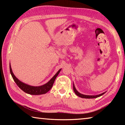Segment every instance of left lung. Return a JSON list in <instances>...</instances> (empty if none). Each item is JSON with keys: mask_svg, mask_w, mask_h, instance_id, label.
<instances>
[{"mask_svg": "<svg viewBox=\"0 0 125 125\" xmlns=\"http://www.w3.org/2000/svg\"><path fill=\"white\" fill-rule=\"evenodd\" d=\"M73 90L75 94L77 95V96L80 97V98H85V99H93V98H98V97L100 96L101 95H103V94H104L105 93H103L102 94H99V95H84V94H80V93H79L76 89L75 88V86L73 84Z\"/></svg>", "mask_w": 125, "mask_h": 125, "instance_id": "obj_1", "label": "left lung"}]
</instances>
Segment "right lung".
Wrapping results in <instances>:
<instances>
[{"label":"right lung","mask_w":125,"mask_h":125,"mask_svg":"<svg viewBox=\"0 0 125 125\" xmlns=\"http://www.w3.org/2000/svg\"><path fill=\"white\" fill-rule=\"evenodd\" d=\"M61 70V69H60V70L57 72L56 74H55L53 77L50 79V81L48 82L46 84L41 86H31L30 85H28V84L22 83V82L20 81V80L14 75V73L12 71L11 65H10V73H11L12 77L13 78L16 84H17V85H18L22 90L24 91V92L31 95H41V94H46V93H47L48 91L52 88L53 84L54 82V80L56 79V77H57L58 74L60 73Z\"/></svg>","instance_id":"right-lung-1"}]
</instances>
